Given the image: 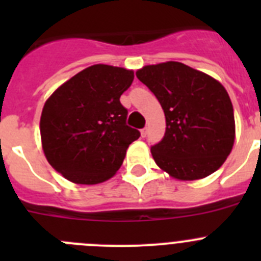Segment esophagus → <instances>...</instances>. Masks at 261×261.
I'll list each match as a JSON object with an SVG mask.
<instances>
[{"instance_id":"esophagus-1","label":"esophagus","mask_w":261,"mask_h":261,"mask_svg":"<svg viewBox=\"0 0 261 261\" xmlns=\"http://www.w3.org/2000/svg\"><path fill=\"white\" fill-rule=\"evenodd\" d=\"M147 136V128H144V129H141V137H146Z\"/></svg>"}]
</instances>
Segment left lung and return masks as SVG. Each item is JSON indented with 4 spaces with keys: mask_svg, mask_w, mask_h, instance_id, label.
<instances>
[{
    "mask_svg": "<svg viewBox=\"0 0 261 261\" xmlns=\"http://www.w3.org/2000/svg\"><path fill=\"white\" fill-rule=\"evenodd\" d=\"M136 75L165 112V137L150 149L158 167L183 181L217 171L235 141L234 110L222 84L177 61L146 65Z\"/></svg>",
    "mask_w": 261,
    "mask_h": 261,
    "instance_id": "1",
    "label": "left lung"
}]
</instances>
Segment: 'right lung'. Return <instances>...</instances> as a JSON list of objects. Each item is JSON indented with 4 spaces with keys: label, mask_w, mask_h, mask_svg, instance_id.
<instances>
[{
    "label": "right lung",
    "mask_w": 261,
    "mask_h": 261,
    "mask_svg": "<svg viewBox=\"0 0 261 261\" xmlns=\"http://www.w3.org/2000/svg\"><path fill=\"white\" fill-rule=\"evenodd\" d=\"M125 68L96 64L57 87L40 116L43 151L57 172L75 184L103 183L123 165L140 132L125 124L120 96L133 82Z\"/></svg>",
    "instance_id": "add662e5"
}]
</instances>
